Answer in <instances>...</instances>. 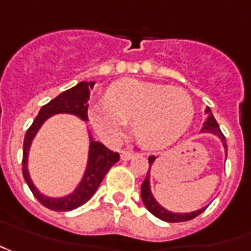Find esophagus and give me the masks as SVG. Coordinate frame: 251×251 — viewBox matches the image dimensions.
<instances>
[{
    "mask_svg": "<svg viewBox=\"0 0 251 251\" xmlns=\"http://www.w3.org/2000/svg\"><path fill=\"white\" fill-rule=\"evenodd\" d=\"M135 156H138V153L127 152V151H123V152L120 153V157H122V160H131V159H134Z\"/></svg>",
    "mask_w": 251,
    "mask_h": 251,
    "instance_id": "esophagus-1",
    "label": "esophagus"
}]
</instances>
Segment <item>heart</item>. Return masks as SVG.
<instances>
[{
  "label": "heart",
  "instance_id": "obj_1",
  "mask_svg": "<svg viewBox=\"0 0 251 251\" xmlns=\"http://www.w3.org/2000/svg\"><path fill=\"white\" fill-rule=\"evenodd\" d=\"M193 116V100L186 91L137 78L112 84L106 99L88 110L92 127L106 142H117L131 122L138 144L151 151L178 141L191 127Z\"/></svg>",
  "mask_w": 251,
  "mask_h": 251
}]
</instances>
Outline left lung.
Instances as JSON below:
<instances>
[{
	"label": "left lung",
	"mask_w": 251,
	"mask_h": 251,
	"mask_svg": "<svg viewBox=\"0 0 251 251\" xmlns=\"http://www.w3.org/2000/svg\"><path fill=\"white\" fill-rule=\"evenodd\" d=\"M206 113L208 114L207 120L204 122L203 124V128H201V132H211V134H214L217 137L221 139V142H223L224 148H225V154L228 153V148H226V141H225V137H224V134L221 132V129L218 127V123L216 122V119H214V116L211 114L210 112V109H206ZM156 160V157L154 156H149V170H148V174L145 176V181H144V184L141 186V198H142V201H144V204H145V207L152 213L153 216L157 217V218H160L163 221H166V223H182V221H189V220H192L195 217H198L199 214H201L206 207L200 208V210H196V211H192V213H171L169 210H166L164 207H161L160 204L156 201V199L153 198L152 191H151V167H152V164Z\"/></svg>",
	"instance_id": "1"
}]
</instances>
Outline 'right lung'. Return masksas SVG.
<instances>
[{
    "instance_id": "right-lung-1",
    "label": "right lung",
    "mask_w": 251,
    "mask_h": 251,
    "mask_svg": "<svg viewBox=\"0 0 251 251\" xmlns=\"http://www.w3.org/2000/svg\"><path fill=\"white\" fill-rule=\"evenodd\" d=\"M94 84H95L94 81L78 82L75 87L59 94L56 98L52 99L47 105H44L25 137L23 160H22V171H23L25 181L27 182L28 188L35 196V199L38 200L43 206L50 210H53V211H70V210H75V208L82 206L84 203H87L94 196V193L97 192L102 179L105 178L106 173L120 159L119 153L112 152L103 144L94 141L90 135L88 163H87V169H85L81 182L75 188V192L67 195V196H63V198H48V196L43 195L35 188L31 178H30V174H28V151H30V146H31L35 134L41 128L44 122L53 114L59 113L75 114L81 120L87 122L88 120V114H87L88 103L87 102L90 99V92Z\"/></svg>"
}]
</instances>
